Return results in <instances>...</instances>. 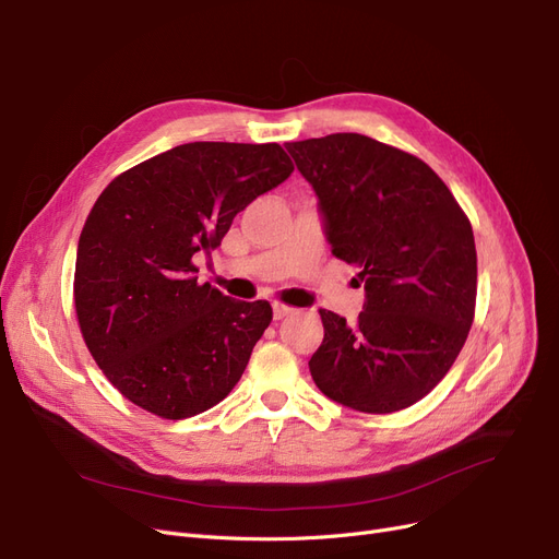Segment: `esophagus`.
<instances>
[{
    "label": "esophagus",
    "instance_id": "obj_1",
    "mask_svg": "<svg viewBox=\"0 0 559 559\" xmlns=\"http://www.w3.org/2000/svg\"><path fill=\"white\" fill-rule=\"evenodd\" d=\"M294 313H296V309H290L286 305H275L273 307V318H275V321H282V318H288V316H294Z\"/></svg>",
    "mask_w": 559,
    "mask_h": 559
}]
</instances>
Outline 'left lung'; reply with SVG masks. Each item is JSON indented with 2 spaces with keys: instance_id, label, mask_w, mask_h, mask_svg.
<instances>
[{
  "instance_id": "1",
  "label": "left lung",
  "mask_w": 559,
  "mask_h": 559,
  "mask_svg": "<svg viewBox=\"0 0 559 559\" xmlns=\"http://www.w3.org/2000/svg\"><path fill=\"white\" fill-rule=\"evenodd\" d=\"M311 183L332 254L359 269L355 325L321 309L316 386L357 412L391 414L428 395L468 336L477 257L453 193L420 158L361 134L286 143Z\"/></svg>"
}]
</instances>
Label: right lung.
<instances>
[{
	"label": "right lung",
	"instance_id": "add662e5",
	"mask_svg": "<svg viewBox=\"0 0 559 559\" xmlns=\"http://www.w3.org/2000/svg\"><path fill=\"white\" fill-rule=\"evenodd\" d=\"M294 164L277 143H186L116 177L79 236L74 309L102 373L134 405L189 418L241 380L273 321L198 284L193 254L221 246L234 216Z\"/></svg>",
	"mask_w": 559,
	"mask_h": 559
}]
</instances>
